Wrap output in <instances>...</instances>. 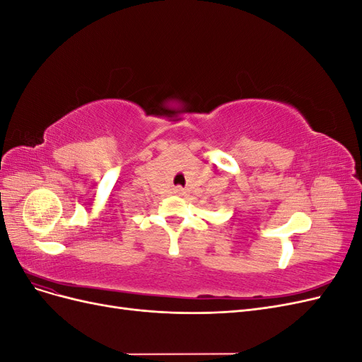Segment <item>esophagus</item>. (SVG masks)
<instances>
[{"label": "esophagus", "instance_id": "34e87169", "mask_svg": "<svg viewBox=\"0 0 362 362\" xmlns=\"http://www.w3.org/2000/svg\"><path fill=\"white\" fill-rule=\"evenodd\" d=\"M173 190H175V193L180 194V196H181V194H185V190H184L182 187H180V185H178V187H175Z\"/></svg>", "mask_w": 362, "mask_h": 362}]
</instances>
